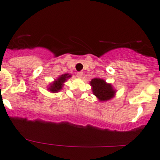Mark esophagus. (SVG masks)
Here are the masks:
<instances>
[{
    "label": "esophagus",
    "mask_w": 160,
    "mask_h": 160,
    "mask_svg": "<svg viewBox=\"0 0 160 160\" xmlns=\"http://www.w3.org/2000/svg\"><path fill=\"white\" fill-rule=\"evenodd\" d=\"M77 77H78V78H82V76H83V73H82V72H77Z\"/></svg>",
    "instance_id": "1"
}]
</instances>
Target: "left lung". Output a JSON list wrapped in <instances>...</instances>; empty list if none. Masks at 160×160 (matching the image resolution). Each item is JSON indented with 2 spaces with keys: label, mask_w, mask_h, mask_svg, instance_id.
Here are the masks:
<instances>
[{
  "label": "left lung",
  "mask_w": 160,
  "mask_h": 160,
  "mask_svg": "<svg viewBox=\"0 0 160 160\" xmlns=\"http://www.w3.org/2000/svg\"><path fill=\"white\" fill-rule=\"evenodd\" d=\"M92 92L99 101H107L112 99L116 93V90L113 88L111 84L106 82L102 78H93L90 82Z\"/></svg>",
  "instance_id": "1"
}]
</instances>
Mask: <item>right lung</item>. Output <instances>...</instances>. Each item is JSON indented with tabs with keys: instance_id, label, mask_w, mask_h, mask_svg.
<instances>
[{
	"instance_id": "1",
	"label": "right lung",
	"mask_w": 160,
	"mask_h": 160,
	"mask_svg": "<svg viewBox=\"0 0 160 160\" xmlns=\"http://www.w3.org/2000/svg\"><path fill=\"white\" fill-rule=\"evenodd\" d=\"M71 77H72V75H70L69 74H64V75H61L59 78H58V79H56L54 82H53V83L50 84L48 89L51 92H58L62 88L64 82H65L68 78H71Z\"/></svg>"
}]
</instances>
